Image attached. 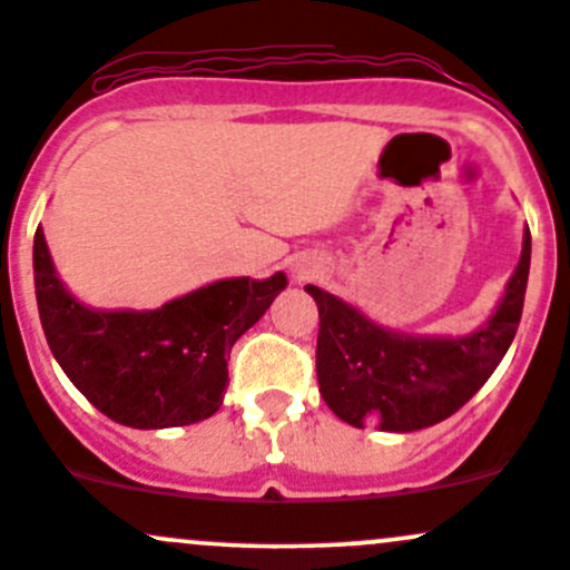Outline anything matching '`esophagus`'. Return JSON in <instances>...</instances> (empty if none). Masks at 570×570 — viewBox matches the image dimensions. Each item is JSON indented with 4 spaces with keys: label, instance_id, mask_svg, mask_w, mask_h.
Masks as SVG:
<instances>
[{
    "label": "esophagus",
    "instance_id": "obj_1",
    "mask_svg": "<svg viewBox=\"0 0 570 570\" xmlns=\"http://www.w3.org/2000/svg\"><path fill=\"white\" fill-rule=\"evenodd\" d=\"M308 273V269L306 267H301V269H297V275H306Z\"/></svg>",
    "mask_w": 570,
    "mask_h": 570
}]
</instances>
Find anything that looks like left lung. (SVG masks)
Segmentation results:
<instances>
[{
	"mask_svg": "<svg viewBox=\"0 0 570 570\" xmlns=\"http://www.w3.org/2000/svg\"><path fill=\"white\" fill-rule=\"evenodd\" d=\"M524 245L493 314L465 336H419L377 325L361 308L320 286H306L320 308V394L342 422L377 424L386 433L433 428L471 400L513 344L530 278Z\"/></svg>",
	"mask_w": 570,
	"mask_h": 570,
	"instance_id": "1",
	"label": "left lung"
}]
</instances>
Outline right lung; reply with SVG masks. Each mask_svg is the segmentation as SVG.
<instances>
[{"mask_svg":"<svg viewBox=\"0 0 570 570\" xmlns=\"http://www.w3.org/2000/svg\"><path fill=\"white\" fill-rule=\"evenodd\" d=\"M40 325L68 381L112 422L137 430L209 419L228 389L232 347L286 289V275L223 278L151 312L94 308L57 275L38 226L32 245Z\"/></svg>","mask_w":570,"mask_h":570,"instance_id":"add662e5","label":"right lung"}]
</instances>
